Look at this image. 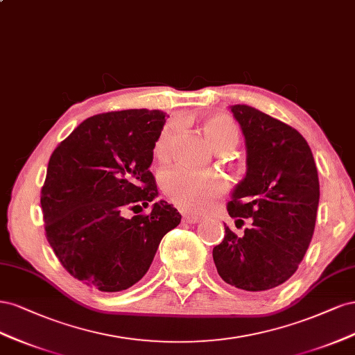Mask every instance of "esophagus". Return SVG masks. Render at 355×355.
Masks as SVG:
<instances>
[{"instance_id": "34e87169", "label": "esophagus", "mask_w": 355, "mask_h": 355, "mask_svg": "<svg viewBox=\"0 0 355 355\" xmlns=\"http://www.w3.org/2000/svg\"><path fill=\"white\" fill-rule=\"evenodd\" d=\"M181 215H182V220H184L189 224H196V223L200 221V216L199 215L190 214L189 211H184V209H181Z\"/></svg>"}]
</instances>
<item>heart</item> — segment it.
Masks as SVG:
<instances>
[{
  "mask_svg": "<svg viewBox=\"0 0 355 355\" xmlns=\"http://www.w3.org/2000/svg\"><path fill=\"white\" fill-rule=\"evenodd\" d=\"M202 128L216 150H225V148L230 150L237 143V128L233 121L227 116H209L203 121ZM177 131V123L169 122L157 135L153 146V155L159 162H166L173 155ZM162 187L166 196L180 207L202 211L211 207L214 200L223 193L224 182L216 174L177 168L164 175Z\"/></svg>",
  "mask_w": 355,
  "mask_h": 355,
  "instance_id": "1",
  "label": "heart"
}]
</instances>
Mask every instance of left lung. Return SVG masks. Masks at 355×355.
I'll return each instance as SVG.
<instances>
[{
  "instance_id": "obj_1",
  "label": "left lung",
  "mask_w": 355,
  "mask_h": 355,
  "mask_svg": "<svg viewBox=\"0 0 355 355\" xmlns=\"http://www.w3.org/2000/svg\"><path fill=\"white\" fill-rule=\"evenodd\" d=\"M245 137L246 174L228 215L252 220L239 237L224 225L212 250L221 279L248 292L277 288L298 270L315 227L318 174L311 148L289 125L248 105L230 106ZM243 223V221H242Z\"/></svg>"
}]
</instances>
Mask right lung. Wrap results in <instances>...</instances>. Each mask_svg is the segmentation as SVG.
Wrapping results in <instances>:
<instances>
[{
  "label": "right lung",
  "mask_w": 355,
  "mask_h": 355,
  "mask_svg": "<svg viewBox=\"0 0 355 355\" xmlns=\"http://www.w3.org/2000/svg\"><path fill=\"white\" fill-rule=\"evenodd\" d=\"M161 110L128 109L91 116L53 152L41 190L45 234L72 276L101 292L131 288L150 268L180 212L159 191L150 165L166 122Z\"/></svg>",
  "instance_id": "right-lung-1"
}]
</instances>
